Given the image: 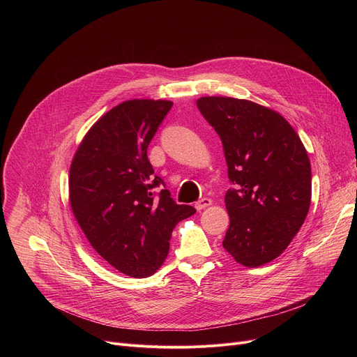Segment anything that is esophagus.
<instances>
[{
	"label": "esophagus",
	"mask_w": 357,
	"mask_h": 357,
	"mask_svg": "<svg viewBox=\"0 0 357 357\" xmlns=\"http://www.w3.org/2000/svg\"><path fill=\"white\" fill-rule=\"evenodd\" d=\"M212 205V199H209V197H202V199H199L196 203H195V208L197 209V211H202V209H205V208H208V206H211Z\"/></svg>",
	"instance_id": "34e87169"
}]
</instances>
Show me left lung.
<instances>
[{"label": "left lung", "instance_id": "1", "mask_svg": "<svg viewBox=\"0 0 357 357\" xmlns=\"http://www.w3.org/2000/svg\"><path fill=\"white\" fill-rule=\"evenodd\" d=\"M197 109L222 139L233 185L223 247L254 268L277 259L311 205V164L295 130L267 107L233 97H200Z\"/></svg>", "mask_w": 357, "mask_h": 357}]
</instances>
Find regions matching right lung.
<instances>
[{"label": "right lung", "instance_id": "right-lung-1", "mask_svg": "<svg viewBox=\"0 0 357 357\" xmlns=\"http://www.w3.org/2000/svg\"><path fill=\"white\" fill-rule=\"evenodd\" d=\"M172 105L124 101L89 130L70 165L69 199L77 223L101 257L134 278L161 267L172 230L196 212L171 197L146 157Z\"/></svg>", "mask_w": 357, "mask_h": 357}]
</instances>
